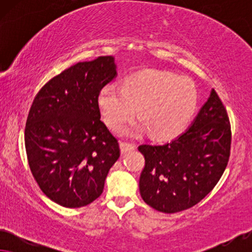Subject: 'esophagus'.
<instances>
[{
  "mask_svg": "<svg viewBox=\"0 0 252 252\" xmlns=\"http://www.w3.org/2000/svg\"><path fill=\"white\" fill-rule=\"evenodd\" d=\"M135 149V146L132 143H127V142H120V150H122L123 154L128 153V151H132Z\"/></svg>",
  "mask_w": 252,
  "mask_h": 252,
  "instance_id": "esophagus-1",
  "label": "esophagus"
}]
</instances>
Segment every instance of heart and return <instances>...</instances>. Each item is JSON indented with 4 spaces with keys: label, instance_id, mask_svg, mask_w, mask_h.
<instances>
[{
    "label": "heart",
    "instance_id": "b5f03b06",
    "mask_svg": "<svg viewBox=\"0 0 252 252\" xmlns=\"http://www.w3.org/2000/svg\"><path fill=\"white\" fill-rule=\"evenodd\" d=\"M97 104L106 125L118 128L135 113L136 130L146 128L155 139L166 140L186 129L198 106V92L188 77L159 70H143L128 75L122 87L101 88Z\"/></svg>",
    "mask_w": 252,
    "mask_h": 252
}]
</instances>
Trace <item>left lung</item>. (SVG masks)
<instances>
[{
    "instance_id": "left-lung-1",
    "label": "left lung",
    "mask_w": 252,
    "mask_h": 252,
    "mask_svg": "<svg viewBox=\"0 0 252 252\" xmlns=\"http://www.w3.org/2000/svg\"><path fill=\"white\" fill-rule=\"evenodd\" d=\"M230 125L215 89L194 122L164 144H142L146 165L140 177L143 201L157 211L175 213L201 202L221 178L228 163Z\"/></svg>"
}]
</instances>
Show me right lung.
<instances>
[{
	"instance_id": "1",
	"label": "right lung",
	"mask_w": 252,
	"mask_h": 252,
	"mask_svg": "<svg viewBox=\"0 0 252 252\" xmlns=\"http://www.w3.org/2000/svg\"><path fill=\"white\" fill-rule=\"evenodd\" d=\"M116 68L113 56L77 63L48 81L31 106L25 127L30 168L43 194L64 208L99 197L120 156L97 104Z\"/></svg>"
}]
</instances>
